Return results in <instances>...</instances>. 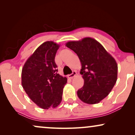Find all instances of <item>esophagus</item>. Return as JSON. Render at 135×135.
Instances as JSON below:
<instances>
[{
  "label": "esophagus",
  "mask_w": 135,
  "mask_h": 135,
  "mask_svg": "<svg viewBox=\"0 0 135 135\" xmlns=\"http://www.w3.org/2000/svg\"><path fill=\"white\" fill-rule=\"evenodd\" d=\"M76 74H77L76 72H75V71H73V73L71 74L68 75V77H69V78H73L74 77H75V75H76Z\"/></svg>",
  "instance_id": "1"
}]
</instances>
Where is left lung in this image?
I'll list each match as a JSON object with an SVG mask.
<instances>
[{"instance_id":"8db88e82","label":"left lung","mask_w":135,"mask_h":135,"mask_svg":"<svg viewBox=\"0 0 135 135\" xmlns=\"http://www.w3.org/2000/svg\"><path fill=\"white\" fill-rule=\"evenodd\" d=\"M66 45L76 53L82 64L80 74L84 85L77 91L78 97L87 104L99 103L109 95L117 81L115 60L94 38L86 37L69 42Z\"/></svg>"}]
</instances>
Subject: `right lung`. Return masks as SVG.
<instances>
[{"instance_id": "right-lung-1", "label": "right lung", "mask_w": 135, "mask_h": 135, "mask_svg": "<svg viewBox=\"0 0 135 135\" xmlns=\"http://www.w3.org/2000/svg\"><path fill=\"white\" fill-rule=\"evenodd\" d=\"M60 45L52 41L40 45L22 69V86L33 102L42 109L56 108L62 100L67 78L58 74L55 57Z\"/></svg>"}]
</instances>
